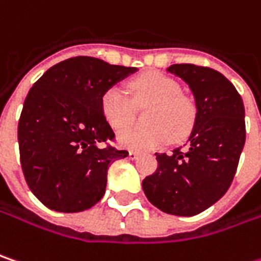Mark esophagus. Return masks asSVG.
<instances>
[{
    "label": "esophagus",
    "instance_id": "1",
    "mask_svg": "<svg viewBox=\"0 0 261 261\" xmlns=\"http://www.w3.org/2000/svg\"><path fill=\"white\" fill-rule=\"evenodd\" d=\"M139 155H140V153H139V152H134V150H130V152H128V158L133 160V161H134V160H137V158H139Z\"/></svg>",
    "mask_w": 261,
    "mask_h": 261
}]
</instances>
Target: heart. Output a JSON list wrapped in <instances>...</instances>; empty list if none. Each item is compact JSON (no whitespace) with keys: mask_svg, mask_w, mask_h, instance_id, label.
I'll return each instance as SVG.
<instances>
[{"mask_svg":"<svg viewBox=\"0 0 261 261\" xmlns=\"http://www.w3.org/2000/svg\"><path fill=\"white\" fill-rule=\"evenodd\" d=\"M137 106L152 105L146 112L147 127H134L118 134V143L134 150H152L168 143L183 140L189 136L195 122V106L180 94L176 80L161 72H149L131 83ZM101 112L108 124L122 130L134 119V105L119 87L108 88L101 96Z\"/></svg>","mask_w":261,"mask_h":261,"instance_id":"1","label":"heart"}]
</instances>
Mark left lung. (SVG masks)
I'll use <instances>...</instances> for the list:
<instances>
[{"mask_svg": "<svg viewBox=\"0 0 261 261\" xmlns=\"http://www.w3.org/2000/svg\"><path fill=\"white\" fill-rule=\"evenodd\" d=\"M167 72L189 85L196 114L186 150L156 153L158 168L143 180L150 204L189 217L214 205L227 192L245 145V109L233 84L220 72L171 65Z\"/></svg>", "mask_w": 261, "mask_h": 261, "instance_id": "left-lung-1", "label": "left lung"}]
</instances>
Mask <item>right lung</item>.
<instances>
[{
    "mask_svg": "<svg viewBox=\"0 0 261 261\" xmlns=\"http://www.w3.org/2000/svg\"><path fill=\"white\" fill-rule=\"evenodd\" d=\"M137 70L81 56L51 66L32 85L17 139L24 178L45 207L78 213L101 199L109 165L128 155L105 146L115 134L101 96Z\"/></svg>",
    "mask_w": 261,
    "mask_h": 261,
    "instance_id": "1",
    "label": "right lung"
}]
</instances>
